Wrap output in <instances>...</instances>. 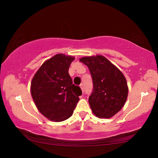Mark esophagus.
I'll return each mask as SVG.
<instances>
[{
    "instance_id": "34e87169",
    "label": "esophagus",
    "mask_w": 158,
    "mask_h": 158,
    "mask_svg": "<svg viewBox=\"0 0 158 158\" xmlns=\"http://www.w3.org/2000/svg\"><path fill=\"white\" fill-rule=\"evenodd\" d=\"M80 87H81L82 91L83 92V84H81V85H80Z\"/></svg>"
}]
</instances>
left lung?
I'll return each mask as SVG.
<instances>
[{
  "label": "left lung",
  "mask_w": 158,
  "mask_h": 158,
  "mask_svg": "<svg viewBox=\"0 0 158 158\" xmlns=\"http://www.w3.org/2000/svg\"><path fill=\"white\" fill-rule=\"evenodd\" d=\"M80 61L88 66L94 88L88 102L98 118H109L122 109L128 96L126 78L109 60L101 55L85 57Z\"/></svg>",
  "instance_id": "8db88e82"
}]
</instances>
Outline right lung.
<instances>
[{
  "instance_id": "add662e5",
  "label": "right lung",
  "mask_w": 158,
  "mask_h": 158,
  "mask_svg": "<svg viewBox=\"0 0 158 158\" xmlns=\"http://www.w3.org/2000/svg\"><path fill=\"white\" fill-rule=\"evenodd\" d=\"M73 60L70 56L56 55L42 64L32 79V98L40 113L51 121L70 118L82 95L68 73Z\"/></svg>"
}]
</instances>
